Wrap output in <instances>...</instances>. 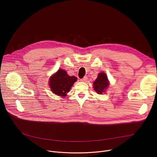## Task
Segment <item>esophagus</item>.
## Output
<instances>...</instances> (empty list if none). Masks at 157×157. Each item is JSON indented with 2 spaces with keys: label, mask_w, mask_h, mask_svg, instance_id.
I'll return each instance as SVG.
<instances>
[{
  "label": "esophagus",
  "mask_w": 157,
  "mask_h": 157,
  "mask_svg": "<svg viewBox=\"0 0 157 157\" xmlns=\"http://www.w3.org/2000/svg\"><path fill=\"white\" fill-rule=\"evenodd\" d=\"M87 80V76H84L83 78L81 79V81L82 82H86Z\"/></svg>",
  "instance_id": "esophagus-1"
}]
</instances>
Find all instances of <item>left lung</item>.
Returning a JSON list of instances; mask_svg holds the SVG:
<instances>
[{"label":"left lung","instance_id":"8db88e82","mask_svg":"<svg viewBox=\"0 0 157 157\" xmlns=\"http://www.w3.org/2000/svg\"><path fill=\"white\" fill-rule=\"evenodd\" d=\"M93 84L94 89L96 93L98 94H102L109 84L106 75L104 73H99L98 76L94 82Z\"/></svg>","mask_w":157,"mask_h":157}]
</instances>
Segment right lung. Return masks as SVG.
I'll return each instance as SVG.
<instances>
[{
  "mask_svg": "<svg viewBox=\"0 0 157 157\" xmlns=\"http://www.w3.org/2000/svg\"><path fill=\"white\" fill-rule=\"evenodd\" d=\"M76 81V77L70 76L64 70L60 69L50 78L49 85L54 94L64 97Z\"/></svg>",
  "mask_w": 157,
  "mask_h": 157,
  "instance_id": "right-lung-1",
  "label": "right lung"
}]
</instances>
